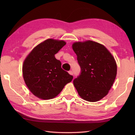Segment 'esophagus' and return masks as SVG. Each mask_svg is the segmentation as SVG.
<instances>
[{
    "mask_svg": "<svg viewBox=\"0 0 135 135\" xmlns=\"http://www.w3.org/2000/svg\"><path fill=\"white\" fill-rule=\"evenodd\" d=\"M68 73H69V74H70V75H73V71H70L69 72H68Z\"/></svg>",
    "mask_w": 135,
    "mask_h": 135,
    "instance_id": "1",
    "label": "esophagus"
}]
</instances>
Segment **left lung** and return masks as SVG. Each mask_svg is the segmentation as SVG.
Returning <instances> with one entry per match:
<instances>
[{
	"instance_id": "1",
	"label": "left lung",
	"mask_w": 135,
	"mask_h": 135,
	"mask_svg": "<svg viewBox=\"0 0 135 135\" xmlns=\"http://www.w3.org/2000/svg\"><path fill=\"white\" fill-rule=\"evenodd\" d=\"M73 49L77 56L81 73L73 81L79 95L90 102L107 95L115 81V59L104 46L91 41L75 42Z\"/></svg>"
}]
</instances>
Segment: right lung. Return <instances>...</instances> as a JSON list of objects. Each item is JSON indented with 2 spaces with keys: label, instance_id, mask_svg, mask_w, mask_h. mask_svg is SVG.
<instances>
[{
  "label": "right lung",
  "instance_id": "1",
  "mask_svg": "<svg viewBox=\"0 0 135 135\" xmlns=\"http://www.w3.org/2000/svg\"><path fill=\"white\" fill-rule=\"evenodd\" d=\"M65 44L63 41L47 39L36 46L25 60L24 81L31 92L40 99L54 98L73 79L62 69L61 61L54 56Z\"/></svg>",
  "mask_w": 135,
  "mask_h": 135
}]
</instances>
